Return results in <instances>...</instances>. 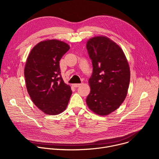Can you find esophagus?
<instances>
[{"mask_svg":"<svg viewBox=\"0 0 159 159\" xmlns=\"http://www.w3.org/2000/svg\"><path fill=\"white\" fill-rule=\"evenodd\" d=\"M82 84L81 83V84H73V86L74 87H79L80 85H81Z\"/></svg>","mask_w":159,"mask_h":159,"instance_id":"esophagus-1","label":"esophagus"}]
</instances>
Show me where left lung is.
<instances>
[{"instance_id":"1","label":"left lung","mask_w":159,"mask_h":159,"mask_svg":"<svg viewBox=\"0 0 159 159\" xmlns=\"http://www.w3.org/2000/svg\"><path fill=\"white\" fill-rule=\"evenodd\" d=\"M86 48L93 67L86 103L97 115L106 116L117 109L126 98L130 80L129 65L122 49L107 37L90 39Z\"/></svg>"}]
</instances>
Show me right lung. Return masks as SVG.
Wrapping results in <instances>:
<instances>
[{"label":"right lung","instance_id":"add662e5","mask_svg":"<svg viewBox=\"0 0 159 159\" xmlns=\"http://www.w3.org/2000/svg\"><path fill=\"white\" fill-rule=\"evenodd\" d=\"M69 49L63 41L46 40L37 44L27 58L25 77L28 93L33 103L47 115L63 112L72 95L70 86L61 77L59 64Z\"/></svg>","mask_w":159,"mask_h":159}]
</instances>
